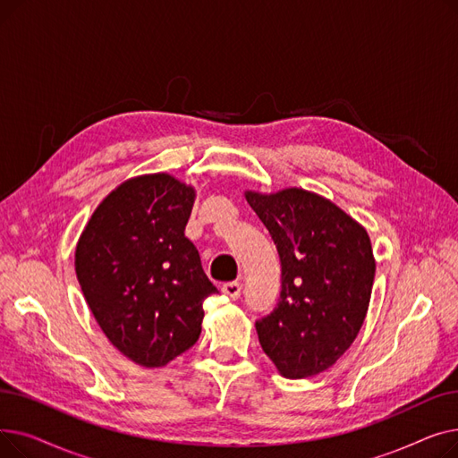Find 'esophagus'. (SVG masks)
Masks as SVG:
<instances>
[{
	"label": "esophagus",
	"mask_w": 458,
	"mask_h": 458,
	"mask_svg": "<svg viewBox=\"0 0 458 458\" xmlns=\"http://www.w3.org/2000/svg\"><path fill=\"white\" fill-rule=\"evenodd\" d=\"M223 293L226 297H230L232 301L239 299V295H242V284H239V282H226L223 285Z\"/></svg>",
	"instance_id": "esophagus-1"
}]
</instances>
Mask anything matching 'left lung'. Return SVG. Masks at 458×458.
<instances>
[{
  "label": "left lung",
  "mask_w": 458,
  "mask_h": 458,
  "mask_svg": "<svg viewBox=\"0 0 458 458\" xmlns=\"http://www.w3.org/2000/svg\"><path fill=\"white\" fill-rule=\"evenodd\" d=\"M282 266L276 308L256 321L259 345L285 378L332 368L364 325L375 278L368 230L332 200L301 187L245 191Z\"/></svg>",
  "instance_id": "1"
}]
</instances>
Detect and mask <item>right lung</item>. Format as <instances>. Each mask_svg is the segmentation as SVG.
I'll list each match as a JSON object with an SVG mask.
<instances>
[{"mask_svg":"<svg viewBox=\"0 0 458 458\" xmlns=\"http://www.w3.org/2000/svg\"><path fill=\"white\" fill-rule=\"evenodd\" d=\"M197 191L166 173L140 174L98 204L76 245V275L92 316L142 368H163L197 344L216 287L185 225Z\"/></svg>","mask_w":458,"mask_h":458,"instance_id":"right-lung-1","label":"right lung"}]
</instances>
